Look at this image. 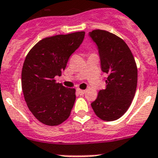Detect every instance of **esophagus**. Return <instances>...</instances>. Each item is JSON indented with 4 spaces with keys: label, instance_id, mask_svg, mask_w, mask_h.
Masks as SVG:
<instances>
[{
    "label": "esophagus",
    "instance_id": "1",
    "mask_svg": "<svg viewBox=\"0 0 158 158\" xmlns=\"http://www.w3.org/2000/svg\"><path fill=\"white\" fill-rule=\"evenodd\" d=\"M77 91L78 94H80L81 95H82V94H84L85 93V90H84V89H79V88L77 89Z\"/></svg>",
    "mask_w": 158,
    "mask_h": 158
}]
</instances>
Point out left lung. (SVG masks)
Segmentation results:
<instances>
[{"instance_id": "8db88e82", "label": "left lung", "mask_w": 158, "mask_h": 158, "mask_svg": "<svg viewBox=\"0 0 158 158\" xmlns=\"http://www.w3.org/2000/svg\"><path fill=\"white\" fill-rule=\"evenodd\" d=\"M89 35L98 46L102 71L108 75L106 88L99 90L91 107L100 119L115 121L128 110L135 94V60L127 43L115 34L96 29Z\"/></svg>"}]
</instances>
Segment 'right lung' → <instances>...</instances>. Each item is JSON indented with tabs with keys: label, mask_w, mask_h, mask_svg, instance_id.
<instances>
[{
	"label": "right lung",
	"mask_w": 158,
	"mask_h": 158,
	"mask_svg": "<svg viewBox=\"0 0 158 158\" xmlns=\"http://www.w3.org/2000/svg\"><path fill=\"white\" fill-rule=\"evenodd\" d=\"M85 31L45 37L28 52L22 69V89L29 110L39 122L58 126L70 116L76 89L56 82L69 57L82 43Z\"/></svg>",
	"instance_id": "obj_1"
}]
</instances>
